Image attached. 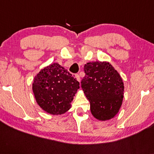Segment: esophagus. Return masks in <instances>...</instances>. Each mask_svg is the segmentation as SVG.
<instances>
[{
  "instance_id": "esophagus-1",
  "label": "esophagus",
  "mask_w": 154,
  "mask_h": 154,
  "mask_svg": "<svg viewBox=\"0 0 154 154\" xmlns=\"http://www.w3.org/2000/svg\"><path fill=\"white\" fill-rule=\"evenodd\" d=\"M75 77H76V79H77V80L79 82H80V77H79V75H75Z\"/></svg>"
}]
</instances>
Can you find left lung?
<instances>
[{"instance_id": "left-lung-1", "label": "left lung", "mask_w": 154, "mask_h": 154, "mask_svg": "<svg viewBox=\"0 0 154 154\" xmlns=\"http://www.w3.org/2000/svg\"><path fill=\"white\" fill-rule=\"evenodd\" d=\"M84 71L81 86L90 101L92 114L101 121L111 119L122 103V79L109 62L87 63Z\"/></svg>"}]
</instances>
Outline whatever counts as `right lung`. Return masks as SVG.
I'll list each match as a JSON object with an SVG mask.
<instances>
[{
  "label": "right lung",
  "mask_w": 154,
  "mask_h": 154,
  "mask_svg": "<svg viewBox=\"0 0 154 154\" xmlns=\"http://www.w3.org/2000/svg\"><path fill=\"white\" fill-rule=\"evenodd\" d=\"M79 88L78 81L57 63L42 69L32 84L37 103L54 115L64 114L71 108L72 100Z\"/></svg>",
  "instance_id": "add662e5"
}]
</instances>
